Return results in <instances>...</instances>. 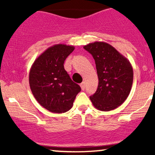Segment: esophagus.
I'll list each match as a JSON object with an SVG mask.
<instances>
[{
    "label": "esophagus",
    "instance_id": "obj_1",
    "mask_svg": "<svg viewBox=\"0 0 155 155\" xmlns=\"http://www.w3.org/2000/svg\"><path fill=\"white\" fill-rule=\"evenodd\" d=\"M80 86H81V90H84V89H85V82H84V81H83V82L81 83V84H80Z\"/></svg>",
    "mask_w": 155,
    "mask_h": 155
}]
</instances>
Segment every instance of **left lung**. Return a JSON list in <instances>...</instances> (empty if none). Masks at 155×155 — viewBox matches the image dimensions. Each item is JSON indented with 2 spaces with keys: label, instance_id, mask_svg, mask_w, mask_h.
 <instances>
[{
  "label": "left lung",
  "instance_id": "8db88e82",
  "mask_svg": "<svg viewBox=\"0 0 155 155\" xmlns=\"http://www.w3.org/2000/svg\"><path fill=\"white\" fill-rule=\"evenodd\" d=\"M95 61L98 86L90 97L97 109L108 111L115 109L128 97L133 81L130 63L111 44L95 41L84 46Z\"/></svg>",
  "mask_w": 155,
  "mask_h": 155
}]
</instances>
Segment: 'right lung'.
<instances>
[{
	"instance_id": "obj_1",
	"label": "right lung",
	"mask_w": 155,
	"mask_h": 155,
	"mask_svg": "<svg viewBox=\"0 0 155 155\" xmlns=\"http://www.w3.org/2000/svg\"><path fill=\"white\" fill-rule=\"evenodd\" d=\"M75 47L55 44L40 54L33 63L29 73V84L35 100L52 113H65L74 105L81 91L64 68V61Z\"/></svg>"
}]
</instances>
